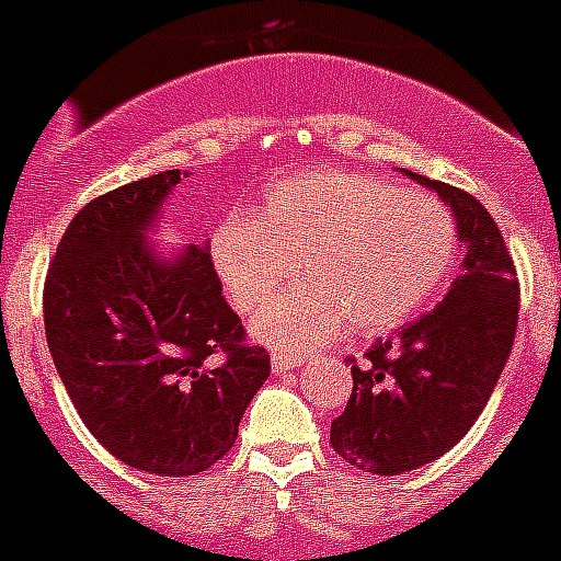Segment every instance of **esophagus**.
Segmentation results:
<instances>
[{
	"instance_id": "esophagus-1",
	"label": "esophagus",
	"mask_w": 561,
	"mask_h": 561,
	"mask_svg": "<svg viewBox=\"0 0 561 561\" xmlns=\"http://www.w3.org/2000/svg\"><path fill=\"white\" fill-rule=\"evenodd\" d=\"M305 363V357H299V354H285V352H276L271 357V366L276 375H285V371H294V368H299Z\"/></svg>"
}]
</instances>
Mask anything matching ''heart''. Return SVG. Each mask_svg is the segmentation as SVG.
I'll list each match as a JSON object with an SVG mask.
<instances>
[{"mask_svg": "<svg viewBox=\"0 0 561 561\" xmlns=\"http://www.w3.org/2000/svg\"><path fill=\"white\" fill-rule=\"evenodd\" d=\"M458 225L440 198L383 178L317 172L282 181L256 216H227L213 262L241 313L265 308L300 262L302 285L256 320L279 348H313L345 328L386 334L432 302L455 262Z\"/></svg>", "mask_w": 561, "mask_h": 561, "instance_id": "b5f03b06", "label": "heart"}]
</instances>
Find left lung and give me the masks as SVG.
Segmentation results:
<instances>
[{
  "label": "left lung",
  "mask_w": 561,
  "mask_h": 561,
  "mask_svg": "<svg viewBox=\"0 0 561 561\" xmlns=\"http://www.w3.org/2000/svg\"><path fill=\"white\" fill-rule=\"evenodd\" d=\"M412 178L453 207L470 253L435 311L375 343L363 359H345L354 389L331 423V446L371 476H400L458 444L486 407L516 340V265L493 216L458 186Z\"/></svg>",
  "instance_id": "left-lung-1"
}]
</instances>
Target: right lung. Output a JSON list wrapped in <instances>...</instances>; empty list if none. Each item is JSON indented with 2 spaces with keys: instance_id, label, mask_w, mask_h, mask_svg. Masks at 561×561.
<instances>
[{
  "instance_id": "1",
  "label": "right lung",
  "mask_w": 561,
  "mask_h": 561,
  "mask_svg": "<svg viewBox=\"0 0 561 561\" xmlns=\"http://www.w3.org/2000/svg\"><path fill=\"white\" fill-rule=\"evenodd\" d=\"M184 172L140 178L85 204L43 288L45 340L77 414L108 453L154 476H198L236 444L271 375L221 296L209 250L161 262L144 244Z\"/></svg>"
}]
</instances>
